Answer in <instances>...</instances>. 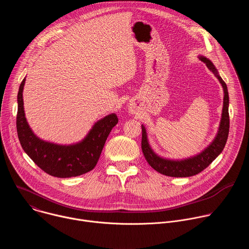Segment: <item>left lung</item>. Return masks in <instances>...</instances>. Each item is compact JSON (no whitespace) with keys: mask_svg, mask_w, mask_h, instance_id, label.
<instances>
[{"mask_svg":"<svg viewBox=\"0 0 249 249\" xmlns=\"http://www.w3.org/2000/svg\"><path fill=\"white\" fill-rule=\"evenodd\" d=\"M201 61H203L207 67L212 71L213 73L216 75V77L219 79L220 83L222 84L224 88V106H223V114H222V120L219 128V132L213 141V143L205 149L201 154L183 160H165L162 158H160L157 156L153 150L151 149L148 139H147V133L145 127L142 125V151L148 161V163L158 172L171 177H188L198 174L199 172L203 171L206 167H208L213 160H214L224 150L228 136L230 131V115H229V92L226 83L223 81V79L219 76L218 71L213 65V63L208 60L205 57H200Z\"/></svg>","mask_w":249,"mask_h":249,"instance_id":"1","label":"left lung"}]
</instances>
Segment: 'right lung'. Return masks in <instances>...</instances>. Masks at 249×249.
Wrapping results in <instances>:
<instances>
[{
    "label": "right lung",
    "instance_id": "add662e5",
    "mask_svg": "<svg viewBox=\"0 0 249 249\" xmlns=\"http://www.w3.org/2000/svg\"><path fill=\"white\" fill-rule=\"evenodd\" d=\"M24 83L25 79L22 80L18 93L17 114V131L23 151L43 171L60 178L79 176L93 169L106 139L118 123L117 116L112 113L96 122L88 136L76 145L48 143L35 136L26 122L22 99Z\"/></svg>",
    "mask_w": 249,
    "mask_h": 249
}]
</instances>
